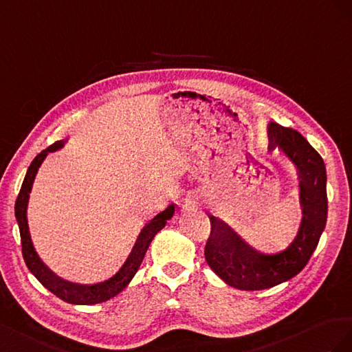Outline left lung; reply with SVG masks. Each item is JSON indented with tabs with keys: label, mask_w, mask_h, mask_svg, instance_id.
<instances>
[{
	"label": "left lung",
	"mask_w": 352,
	"mask_h": 352,
	"mask_svg": "<svg viewBox=\"0 0 352 352\" xmlns=\"http://www.w3.org/2000/svg\"><path fill=\"white\" fill-rule=\"evenodd\" d=\"M268 137V148L278 146L298 169L304 217L292 245L280 254L264 255L245 243L223 221L208 215L210 234L205 246L206 263L228 286L240 290L268 289L295 277L307 265L326 227L327 178L323 157L292 128L271 124Z\"/></svg>",
	"instance_id": "obj_1"
}]
</instances>
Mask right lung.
Segmentation results:
<instances>
[{
	"mask_svg": "<svg viewBox=\"0 0 352 352\" xmlns=\"http://www.w3.org/2000/svg\"><path fill=\"white\" fill-rule=\"evenodd\" d=\"M63 143H65L63 140L62 142H56L54 144L47 147L41 153L35 156L31 166L28 168L23 184L20 187V192L17 195L16 205H14V214L19 224L20 242H22V254L29 271H31V273L38 278L39 283H41L45 289H48L50 292L54 294L57 298L63 299L65 302L76 304V305L100 304V302H104V300H109L110 298L116 296L119 292H122V290L128 286V283L131 282L133 277L137 273L138 267L143 263V258L147 252L148 245L152 243L153 237L165 227L166 221L174 215L175 205L168 206L164 212H160L150 221L148 224H146V227L142 230V233H140L137 239L131 254H129V256L126 258L125 264L120 267V270L113 277H110L104 280V282H100L96 285H78V283L67 282V280L57 277L53 271H50L44 265L43 261L39 259L38 254L35 252V248L32 245L31 234H29V228H28L26 206H28L29 192H31L32 188L34 178L36 175L39 165L43 164V160L45 159L48 152H54V150L62 147Z\"/></svg>",
	"mask_w": 352,
	"mask_h": 352,
	"instance_id": "add662e5",
	"label": "right lung"
}]
</instances>
